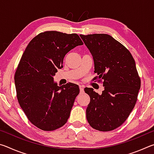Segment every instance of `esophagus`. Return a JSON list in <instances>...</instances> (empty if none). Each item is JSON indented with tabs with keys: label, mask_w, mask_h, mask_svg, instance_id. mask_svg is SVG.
Masks as SVG:
<instances>
[{
	"label": "esophagus",
	"mask_w": 154,
	"mask_h": 154,
	"mask_svg": "<svg viewBox=\"0 0 154 154\" xmlns=\"http://www.w3.org/2000/svg\"><path fill=\"white\" fill-rule=\"evenodd\" d=\"M83 89H84V88H83V85H79V90H80V92L81 93H83Z\"/></svg>",
	"instance_id": "34e87169"
}]
</instances>
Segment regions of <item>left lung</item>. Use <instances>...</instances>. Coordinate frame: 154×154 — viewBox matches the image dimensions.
Instances as JSON below:
<instances>
[{
  "label": "left lung",
  "instance_id": "8db88e82",
  "mask_svg": "<svg viewBox=\"0 0 154 154\" xmlns=\"http://www.w3.org/2000/svg\"><path fill=\"white\" fill-rule=\"evenodd\" d=\"M92 54L94 73L105 90L99 95L85 88L90 102L86 118L91 127L99 131L117 128L128 118L137 100L140 79L135 61L126 48L106 34L80 35Z\"/></svg>",
  "mask_w": 154,
  "mask_h": 154
}]
</instances>
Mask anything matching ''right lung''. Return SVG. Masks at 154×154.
Returning a JSON list of instances; mask_svg holds the SVG:
<instances>
[{
  "instance_id": "obj_1",
  "label": "right lung",
  "mask_w": 154,
  "mask_h": 154,
  "mask_svg": "<svg viewBox=\"0 0 154 154\" xmlns=\"http://www.w3.org/2000/svg\"><path fill=\"white\" fill-rule=\"evenodd\" d=\"M82 42L77 34L45 31L28 43L15 72L17 98L29 121L51 131L66 123L79 88L69 83L58 86L54 76L66 54Z\"/></svg>"
}]
</instances>
